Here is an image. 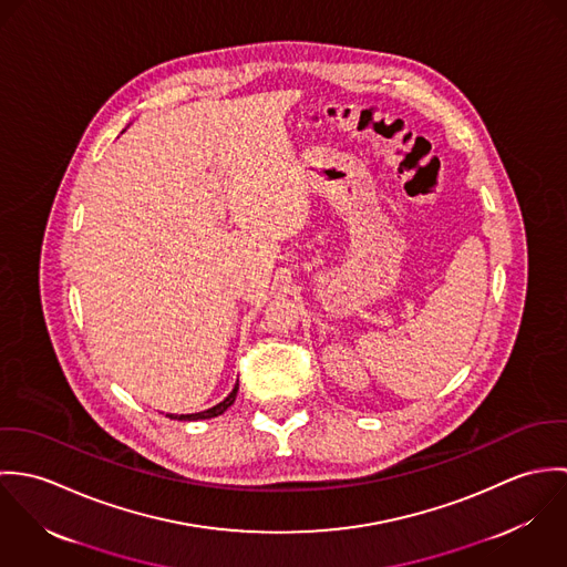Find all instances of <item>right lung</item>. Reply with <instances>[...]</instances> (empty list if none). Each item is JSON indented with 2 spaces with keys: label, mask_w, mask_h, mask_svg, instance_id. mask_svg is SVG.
<instances>
[{
  "label": "right lung",
  "mask_w": 567,
  "mask_h": 567,
  "mask_svg": "<svg viewBox=\"0 0 567 567\" xmlns=\"http://www.w3.org/2000/svg\"><path fill=\"white\" fill-rule=\"evenodd\" d=\"M238 389H240V384H236V389L231 391V395H229L225 402H220V404L214 405V408H209V410H205V412H194V414H167V416H169V419H178V421H198V419H212V416H218V414H223L229 405L236 402Z\"/></svg>",
  "instance_id": "1"
}]
</instances>
